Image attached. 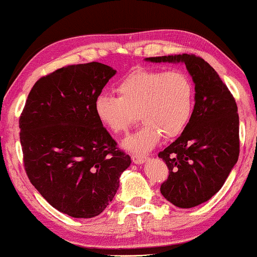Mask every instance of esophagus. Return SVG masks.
Returning a JSON list of instances; mask_svg holds the SVG:
<instances>
[{"instance_id":"1","label":"esophagus","mask_w":257,"mask_h":257,"mask_svg":"<svg viewBox=\"0 0 257 257\" xmlns=\"http://www.w3.org/2000/svg\"><path fill=\"white\" fill-rule=\"evenodd\" d=\"M147 156H144V155H138V154H134V155H132V161L135 162L136 165H142V164H144V162L147 161Z\"/></svg>"}]
</instances>
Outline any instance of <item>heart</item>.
I'll use <instances>...</instances> for the list:
<instances>
[{
  "instance_id": "heart-1",
  "label": "heart",
  "mask_w": 257,
  "mask_h": 257,
  "mask_svg": "<svg viewBox=\"0 0 257 257\" xmlns=\"http://www.w3.org/2000/svg\"><path fill=\"white\" fill-rule=\"evenodd\" d=\"M115 91L117 97L99 93L95 113L115 135L127 132L137 114L143 125L123 143L130 152H148L162 135L168 140L178 137L194 114L195 85L182 69H135L117 83Z\"/></svg>"
}]
</instances>
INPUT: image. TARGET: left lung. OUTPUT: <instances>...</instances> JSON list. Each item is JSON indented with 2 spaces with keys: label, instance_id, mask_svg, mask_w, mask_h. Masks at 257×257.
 <instances>
[{
  "label": "left lung",
  "instance_id": "8db88e82",
  "mask_svg": "<svg viewBox=\"0 0 257 257\" xmlns=\"http://www.w3.org/2000/svg\"><path fill=\"white\" fill-rule=\"evenodd\" d=\"M149 62H182L195 83V109L188 127L159 158L168 167L160 191L172 204L192 208L213 197L239 156V116L233 96L202 57L190 54L147 57Z\"/></svg>",
  "mask_w": 257,
  "mask_h": 257
}]
</instances>
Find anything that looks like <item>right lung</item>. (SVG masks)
I'll list each match as a JSON object with an SVG mask.
<instances>
[{"label": "right lung", "mask_w": 257, "mask_h": 257, "mask_svg": "<svg viewBox=\"0 0 257 257\" xmlns=\"http://www.w3.org/2000/svg\"><path fill=\"white\" fill-rule=\"evenodd\" d=\"M115 69L71 65L42 77L19 119L24 166L45 201L72 218H93L110 203L131 158L95 113V99Z\"/></svg>", "instance_id": "right-lung-1"}]
</instances>
